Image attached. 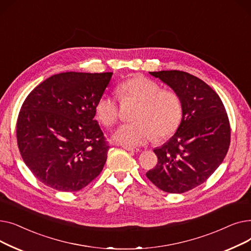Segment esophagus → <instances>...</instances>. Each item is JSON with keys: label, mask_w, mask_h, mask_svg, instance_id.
I'll return each instance as SVG.
<instances>
[{"label": "esophagus", "mask_w": 251, "mask_h": 251, "mask_svg": "<svg viewBox=\"0 0 251 251\" xmlns=\"http://www.w3.org/2000/svg\"><path fill=\"white\" fill-rule=\"evenodd\" d=\"M122 148H123L124 150H126V151H130V152H137V151H139V149H137V148H132V147H127V146H122Z\"/></svg>", "instance_id": "obj_1"}]
</instances>
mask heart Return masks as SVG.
<instances>
[{"instance_id":"obj_1","label":"heart","mask_w":251,"mask_h":251,"mask_svg":"<svg viewBox=\"0 0 251 251\" xmlns=\"http://www.w3.org/2000/svg\"><path fill=\"white\" fill-rule=\"evenodd\" d=\"M123 100L139 102L134 119L137 122L124 124L113 134V139L127 147L143 146L154 135L164 138L178 128L182 117L179 96L173 90L161 89L160 84L144 76H134L118 86ZM96 116L104 126H112L118 119V104L113 96L102 94L97 100Z\"/></svg>"}]
</instances>
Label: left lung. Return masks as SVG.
Listing matches in <instances>:
<instances>
[{
	"label": "left lung",
	"instance_id": "obj_1",
	"mask_svg": "<svg viewBox=\"0 0 251 251\" xmlns=\"http://www.w3.org/2000/svg\"><path fill=\"white\" fill-rule=\"evenodd\" d=\"M150 74L179 96L182 119L175 134L153 150L156 166L147 177L161 190L183 193L202 184L225 159L230 125L217 92L201 79L183 71Z\"/></svg>",
	"mask_w": 251,
	"mask_h": 251
}]
</instances>
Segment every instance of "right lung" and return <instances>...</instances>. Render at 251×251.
I'll use <instances>...</instances> for the list:
<instances>
[{"label": "right lung", "mask_w": 251, "mask_h": 251, "mask_svg": "<svg viewBox=\"0 0 251 251\" xmlns=\"http://www.w3.org/2000/svg\"><path fill=\"white\" fill-rule=\"evenodd\" d=\"M112 75H52L24 100L17 121L18 148L25 165L47 186L78 191L101 172L110 147L95 120V107Z\"/></svg>", "instance_id": "add662e5"}]
</instances>
